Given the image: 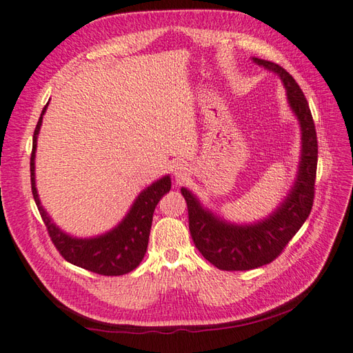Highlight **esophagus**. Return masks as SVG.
<instances>
[{"label":"esophagus","instance_id":"34e87169","mask_svg":"<svg viewBox=\"0 0 353 353\" xmlns=\"http://www.w3.org/2000/svg\"><path fill=\"white\" fill-rule=\"evenodd\" d=\"M186 170H188V168H186L185 165L177 163L176 168H174V176H176L177 179H182L183 176H186Z\"/></svg>","mask_w":353,"mask_h":353}]
</instances>
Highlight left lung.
Returning <instances> with one entry per match:
<instances>
[{
  "instance_id": "obj_1",
  "label": "left lung",
  "mask_w": 353,
  "mask_h": 353,
  "mask_svg": "<svg viewBox=\"0 0 353 353\" xmlns=\"http://www.w3.org/2000/svg\"><path fill=\"white\" fill-rule=\"evenodd\" d=\"M252 61L277 73L285 84L289 105L301 127V159L294 186L283 203L268 219L254 225L225 222L205 210L191 191L181 190L188 205L192 241L210 263L223 271H250L271 263L306 222L314 205L319 143L309 103L285 68L271 61Z\"/></svg>"
}]
</instances>
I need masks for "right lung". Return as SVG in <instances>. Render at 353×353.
<instances>
[{"mask_svg": "<svg viewBox=\"0 0 353 353\" xmlns=\"http://www.w3.org/2000/svg\"><path fill=\"white\" fill-rule=\"evenodd\" d=\"M48 105V103H47ZM47 105L43 108L39 121L33 133V147L30 157V181H32V194L38 211L43 217V222L48 231L53 245L59 254L68 263L84 268L101 275H123L128 274L139 266L147 252L151 222H153V212L167 192L171 190V179L165 176L157 182L150 185L143 190L128 214L123 217L122 222L102 236L92 239H76L68 236L64 231L52 222L48 214L39 202L37 185H34V153H37V139L39 134L41 123H43V114L46 113Z\"/></svg>", "mask_w": 353, "mask_h": 353, "instance_id": "1", "label": "right lung"}]
</instances>
